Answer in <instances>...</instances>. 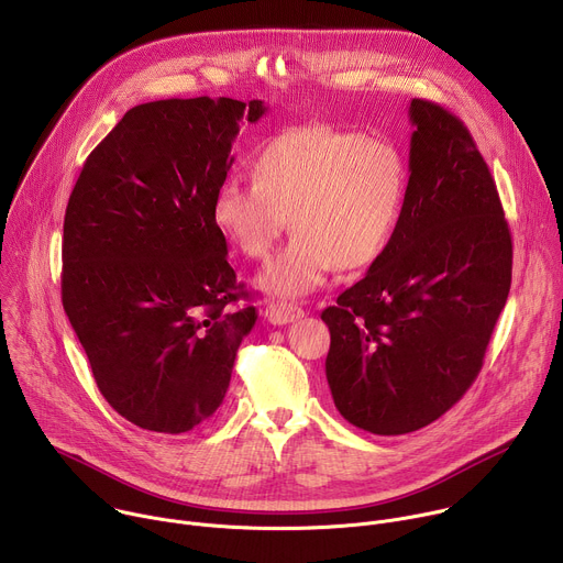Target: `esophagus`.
<instances>
[{
	"label": "esophagus",
	"mask_w": 563,
	"mask_h": 563,
	"mask_svg": "<svg viewBox=\"0 0 563 563\" xmlns=\"http://www.w3.org/2000/svg\"><path fill=\"white\" fill-rule=\"evenodd\" d=\"M302 309L294 302H283V300H274L269 302L265 316L272 325H287V323H296L298 318H302Z\"/></svg>",
	"instance_id": "obj_1"
}]
</instances>
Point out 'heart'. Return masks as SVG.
<instances>
[{
	"instance_id": "1",
	"label": "heart",
	"mask_w": 563,
	"mask_h": 563,
	"mask_svg": "<svg viewBox=\"0 0 563 563\" xmlns=\"http://www.w3.org/2000/svg\"><path fill=\"white\" fill-rule=\"evenodd\" d=\"M252 176L220 180L211 220L245 256L265 261L289 213L296 235L261 274V287L278 296L318 289L336 265H372L406 196V163L391 142L320 122L289 126L258 144Z\"/></svg>"
}]
</instances>
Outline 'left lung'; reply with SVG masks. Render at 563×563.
I'll return each mask as SVG.
<instances>
[{
    "label": "left lung",
    "instance_id": "left-lung-1",
    "mask_svg": "<svg viewBox=\"0 0 563 563\" xmlns=\"http://www.w3.org/2000/svg\"><path fill=\"white\" fill-rule=\"evenodd\" d=\"M410 122V180L389 243L320 313L336 410L383 437L430 426L467 391L512 280L510 229L467 126L419 98Z\"/></svg>",
    "mask_w": 563,
    "mask_h": 563
}]
</instances>
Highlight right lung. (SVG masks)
I'll return each instance as SVG.
<instances>
[{
	"label": "right lung",
	"instance_id": "right-lung-1",
	"mask_svg": "<svg viewBox=\"0 0 563 563\" xmlns=\"http://www.w3.org/2000/svg\"><path fill=\"white\" fill-rule=\"evenodd\" d=\"M267 107L207 96L124 113L68 198L62 305L109 406L133 426L183 434L227 394L258 311L227 258L211 200L231 144Z\"/></svg>",
	"mask_w": 563,
	"mask_h": 563
}]
</instances>
